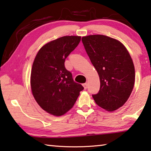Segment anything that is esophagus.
<instances>
[{
  "instance_id": "esophagus-1",
  "label": "esophagus",
  "mask_w": 151,
  "mask_h": 151,
  "mask_svg": "<svg viewBox=\"0 0 151 151\" xmlns=\"http://www.w3.org/2000/svg\"><path fill=\"white\" fill-rule=\"evenodd\" d=\"M83 88H84V89H86L87 88H88V84H87V83H83Z\"/></svg>"
}]
</instances>
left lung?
Segmentation results:
<instances>
[{"label":"left lung","instance_id":"1","mask_svg":"<svg viewBox=\"0 0 151 151\" xmlns=\"http://www.w3.org/2000/svg\"><path fill=\"white\" fill-rule=\"evenodd\" d=\"M81 40L99 76L100 89L92 95L93 99L108 111L119 109L134 87L135 73L130 54L121 42L107 36L89 35Z\"/></svg>","mask_w":151,"mask_h":151}]
</instances>
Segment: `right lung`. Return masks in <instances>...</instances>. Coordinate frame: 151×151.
<instances>
[{
  "label": "right lung",
  "mask_w": 151,
  "mask_h": 151,
  "mask_svg": "<svg viewBox=\"0 0 151 151\" xmlns=\"http://www.w3.org/2000/svg\"><path fill=\"white\" fill-rule=\"evenodd\" d=\"M80 36H65L42 46L31 71L32 92L38 104L55 116L64 115L73 107L83 87L73 81L66 70L65 58L78 46Z\"/></svg>",
  "instance_id": "1"
}]
</instances>
